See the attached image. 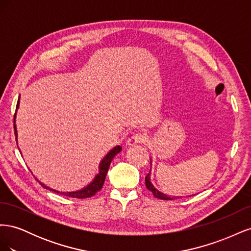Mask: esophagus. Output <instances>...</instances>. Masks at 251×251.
Here are the masks:
<instances>
[{
  "label": "esophagus",
  "instance_id": "1",
  "mask_svg": "<svg viewBox=\"0 0 251 251\" xmlns=\"http://www.w3.org/2000/svg\"><path fill=\"white\" fill-rule=\"evenodd\" d=\"M144 141H146V137H144L142 134L137 133V134H134L133 136H131V137L126 140V146L133 147V146H135V144L143 143Z\"/></svg>",
  "mask_w": 251,
  "mask_h": 251
}]
</instances>
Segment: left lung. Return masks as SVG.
<instances>
[{
	"label": "left lung",
	"instance_id": "1",
	"mask_svg": "<svg viewBox=\"0 0 251 251\" xmlns=\"http://www.w3.org/2000/svg\"><path fill=\"white\" fill-rule=\"evenodd\" d=\"M151 172V171H150ZM146 185H147V188L149 189V191H151V193H153V195H154V197L155 198H157V199H161V200H173V199H177L176 197H169V196H166L165 194H162V193H160L159 191H157V189L153 186V184L151 183V180H150V173L147 175L146 176ZM191 197V196H189Z\"/></svg>",
	"mask_w": 251,
	"mask_h": 251
}]
</instances>
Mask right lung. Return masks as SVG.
<instances>
[{"mask_svg": "<svg viewBox=\"0 0 251 251\" xmlns=\"http://www.w3.org/2000/svg\"><path fill=\"white\" fill-rule=\"evenodd\" d=\"M19 102H20V98H19L18 103H17V109L19 108ZM13 123H16V114H14ZM14 134H16V139H18V133H17L16 125H14ZM121 150H123V149H121V147L117 146V147L114 148L110 151V153L102 159V161L100 164V174H98L97 176L95 177V179L93 180L92 183H90L87 187L82 188L81 191L72 192V193H63V192H57V191H54V189L49 188L48 186L41 183V182H40V183H41V185H43V187L49 189V191H53L56 194H60V195H64V196H67V197H71V198H77V199L90 198V197L94 196L98 191H100V189L102 188L103 183H104V179H105V176H107V173H108V170H109V166L111 164V161L113 160V158L115 157Z\"/></svg>", "mask_w": 251, "mask_h": 251, "instance_id": "1", "label": "right lung"}]
</instances>
